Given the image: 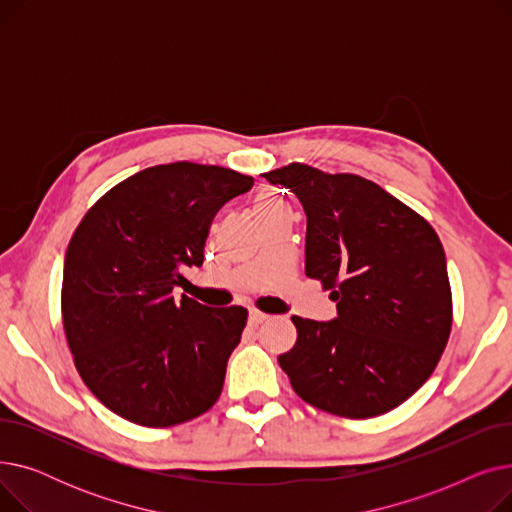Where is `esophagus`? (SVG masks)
Segmentation results:
<instances>
[{"mask_svg": "<svg viewBox=\"0 0 512 512\" xmlns=\"http://www.w3.org/2000/svg\"><path fill=\"white\" fill-rule=\"evenodd\" d=\"M267 317H270V315H267V313H261V311H255V309H253V311L249 313V324H251V326H259V324H263V321H265Z\"/></svg>", "mask_w": 512, "mask_h": 512, "instance_id": "obj_1", "label": "esophagus"}]
</instances>
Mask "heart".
<instances>
[{
  "instance_id": "b5f03b06",
  "label": "heart",
  "mask_w": 512,
  "mask_h": 512,
  "mask_svg": "<svg viewBox=\"0 0 512 512\" xmlns=\"http://www.w3.org/2000/svg\"><path fill=\"white\" fill-rule=\"evenodd\" d=\"M274 203H276L274 199H261V201H259V205H274Z\"/></svg>"
}]
</instances>
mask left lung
I'll use <instances>...</instances> for the list:
<instances>
[{
    "label": "left lung",
    "mask_w": 512,
    "mask_h": 512,
    "mask_svg": "<svg viewBox=\"0 0 512 512\" xmlns=\"http://www.w3.org/2000/svg\"><path fill=\"white\" fill-rule=\"evenodd\" d=\"M307 215L305 274L338 317L292 315L297 344L278 357L292 390L348 419L388 413L436 369L452 326L446 255L419 213L355 174L290 164L263 174Z\"/></svg>",
    "instance_id": "obj_1"
}]
</instances>
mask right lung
Segmentation results:
<instances>
[{"mask_svg": "<svg viewBox=\"0 0 512 512\" xmlns=\"http://www.w3.org/2000/svg\"><path fill=\"white\" fill-rule=\"evenodd\" d=\"M253 178L191 161L153 166L105 193L64 259L62 319L74 365L116 415L170 427L209 411L247 324L172 290L203 263L211 220Z\"/></svg>", "mask_w": 512, "mask_h": 512, "instance_id": "obj_1", "label": "right lung"}]
</instances>
